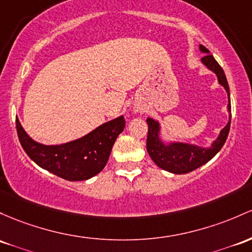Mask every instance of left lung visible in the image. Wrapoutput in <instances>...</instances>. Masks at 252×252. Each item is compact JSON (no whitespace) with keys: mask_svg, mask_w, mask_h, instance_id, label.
<instances>
[{"mask_svg":"<svg viewBox=\"0 0 252 252\" xmlns=\"http://www.w3.org/2000/svg\"><path fill=\"white\" fill-rule=\"evenodd\" d=\"M200 50L206 54L201 61L207 68L211 69L213 73L217 74L218 81L226 90L228 95L227 110L231 112V101H229V88L226 79L225 73L219 63L212 56L211 52L203 45H200ZM148 124V135H147V152L149 157L162 170L168 171L175 175H183V173L191 172L202 165L208 162L215 154L222 148L223 143L228 136L229 126H231V113H229V121L225 128L220 131L218 139L212 143L211 147L204 148L196 145H189L183 142H171L166 145L160 139V126L159 122L154 121L153 118H147Z\"/></svg>","mask_w":252,"mask_h":252,"instance_id":"left-lung-1","label":"left lung"}]
</instances>
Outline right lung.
Segmentation results:
<instances>
[{"label":"right lung","instance_id":"right-lung-1","mask_svg":"<svg viewBox=\"0 0 252 252\" xmlns=\"http://www.w3.org/2000/svg\"><path fill=\"white\" fill-rule=\"evenodd\" d=\"M126 126L123 116L106 122L90 134L63 145L46 146L32 140L16 118V131L24 151L38 166L67 181H86L106 165L113 143Z\"/></svg>","mask_w":252,"mask_h":252}]
</instances>
